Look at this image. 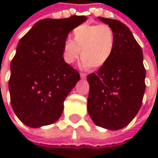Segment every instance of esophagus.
Instances as JSON below:
<instances>
[{
    "label": "esophagus",
    "mask_w": 158,
    "mask_h": 158,
    "mask_svg": "<svg viewBox=\"0 0 158 158\" xmlns=\"http://www.w3.org/2000/svg\"><path fill=\"white\" fill-rule=\"evenodd\" d=\"M80 78L82 79H86V78H87V75H86L85 73H80Z\"/></svg>",
    "instance_id": "obj_1"
}]
</instances>
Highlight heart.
Returning a JSON list of instances; mask_svg holds the SVG:
<instances>
[{
	"label": "heart",
	"mask_w": 158,
	"mask_h": 158,
	"mask_svg": "<svg viewBox=\"0 0 158 158\" xmlns=\"http://www.w3.org/2000/svg\"><path fill=\"white\" fill-rule=\"evenodd\" d=\"M114 48L115 35L110 26L83 23L73 29L70 40L65 42L62 58L66 64L72 65L81 56L82 68L98 69L109 62Z\"/></svg>",
	"instance_id": "b5f03b06"
}]
</instances>
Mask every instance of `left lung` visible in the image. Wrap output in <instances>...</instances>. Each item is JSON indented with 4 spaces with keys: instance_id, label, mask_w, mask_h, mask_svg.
<instances>
[{
    "instance_id": "1",
    "label": "left lung",
    "mask_w": 158,
    "mask_h": 158,
    "mask_svg": "<svg viewBox=\"0 0 158 158\" xmlns=\"http://www.w3.org/2000/svg\"><path fill=\"white\" fill-rule=\"evenodd\" d=\"M98 18L113 30L115 48L109 62L87 77L88 112L96 125L119 130L132 122L142 105L145 89L143 51L124 23Z\"/></svg>"
}]
</instances>
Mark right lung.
I'll return each instance as SVG.
<instances>
[{
  "mask_svg": "<svg viewBox=\"0 0 158 158\" xmlns=\"http://www.w3.org/2000/svg\"><path fill=\"white\" fill-rule=\"evenodd\" d=\"M86 20L82 15L40 20L19 41L9 91L13 110L25 125L39 128L60 118L64 101L80 79L64 62L62 49L69 32Z\"/></svg>",
  "mask_w": 158,
  "mask_h": 158,
  "instance_id": "obj_1",
  "label": "right lung"
}]
</instances>
